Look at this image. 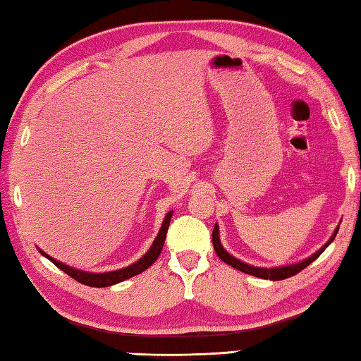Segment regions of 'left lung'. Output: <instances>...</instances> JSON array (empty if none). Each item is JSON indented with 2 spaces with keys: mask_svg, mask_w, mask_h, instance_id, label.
<instances>
[{
  "mask_svg": "<svg viewBox=\"0 0 361 361\" xmlns=\"http://www.w3.org/2000/svg\"><path fill=\"white\" fill-rule=\"evenodd\" d=\"M339 228L334 231V234L331 239H329V242L326 243L325 247L320 248L319 252H317L315 255L310 256V258H307L305 261H301L298 262V264H291V266H283V267H274V269H262V267H255V266H250V264H245V262L239 261L237 258H234V256L229 255L226 250L223 248L221 242H219V235H218V226L215 224V228H213V234H212V240H213V247H215V252L216 255L219 256V259L224 261L226 264H229L232 267H235L237 271H242L245 274H250V276H255V277H259V279H269V280H283V279H288V277H293L296 276L298 272H301L302 269L307 267L310 262H314L319 256L325 252V248L329 245L334 240L336 234H338Z\"/></svg>",
  "mask_w": 361,
  "mask_h": 361,
  "instance_id": "obj_1",
  "label": "left lung"
}]
</instances>
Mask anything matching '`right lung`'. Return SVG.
Returning a JSON list of instances; mask_svg holds the SVG:
<instances>
[{"instance_id":"add662e5","label":"right lung","mask_w":361,"mask_h":361,"mask_svg":"<svg viewBox=\"0 0 361 361\" xmlns=\"http://www.w3.org/2000/svg\"><path fill=\"white\" fill-rule=\"evenodd\" d=\"M170 218H172V212L167 213L166 219H164L162 223V228L159 231V234L156 237L154 243H152L149 252L146 253L142 259L133 262L132 266L129 267H124V269H119V271H114V272H103V274H92V272H82V271H78V269H73L62 264L60 261H56L51 256L42 253L49 261H52L54 264H56L60 271H63L65 274H68L71 279L78 280L79 283L82 285H87V286H95V288H103V286H111L114 283H119V282H124V280L130 279L133 276H137V274H142L143 271H146L152 262H154L159 255L162 252V247H164V242H166V235H167V229H169V224H170Z\"/></svg>"}]
</instances>
